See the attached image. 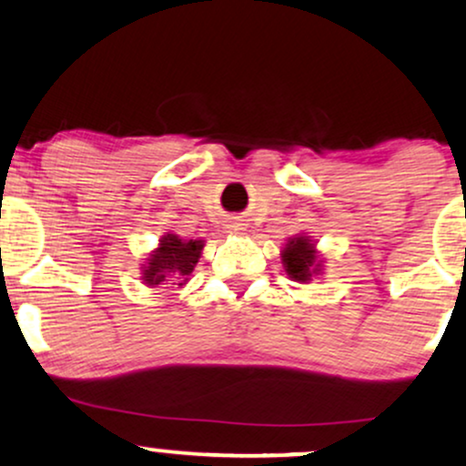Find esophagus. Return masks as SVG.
Masks as SVG:
<instances>
[{
  "label": "esophagus",
  "mask_w": 466,
  "mask_h": 466,
  "mask_svg": "<svg viewBox=\"0 0 466 466\" xmlns=\"http://www.w3.org/2000/svg\"><path fill=\"white\" fill-rule=\"evenodd\" d=\"M232 229H243V228H238V223H237V228H234V226H232Z\"/></svg>",
  "instance_id": "obj_1"
}]
</instances>
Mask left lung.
<instances>
[{"label":"left lung","mask_w":466,"mask_h":466,"mask_svg":"<svg viewBox=\"0 0 466 466\" xmlns=\"http://www.w3.org/2000/svg\"><path fill=\"white\" fill-rule=\"evenodd\" d=\"M282 265H285L287 276L291 280L302 282H311L313 278H318L322 274V263L319 260L318 249H315V243L309 237H293L287 240L285 249H282Z\"/></svg>","instance_id":"1"}]
</instances>
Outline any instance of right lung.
Returning <instances> with one entry per match:
<instances>
[{
	"mask_svg": "<svg viewBox=\"0 0 466 466\" xmlns=\"http://www.w3.org/2000/svg\"><path fill=\"white\" fill-rule=\"evenodd\" d=\"M203 240H184L177 234H166L159 245L148 254L142 267V280L147 287L179 285L188 282V276L195 271L201 258Z\"/></svg>",
	"mask_w": 466,
	"mask_h": 466,
	"instance_id": "add662e5",
	"label": "right lung"
}]
</instances>
